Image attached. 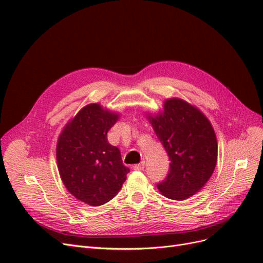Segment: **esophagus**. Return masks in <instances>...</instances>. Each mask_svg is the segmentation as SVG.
<instances>
[{
	"instance_id": "esophagus-1",
	"label": "esophagus",
	"mask_w": 263,
	"mask_h": 263,
	"mask_svg": "<svg viewBox=\"0 0 263 263\" xmlns=\"http://www.w3.org/2000/svg\"><path fill=\"white\" fill-rule=\"evenodd\" d=\"M144 168H145V161H141L140 163H138V164H135V165L133 166V169H134V170H136V171L144 170Z\"/></svg>"
}]
</instances>
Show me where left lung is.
Returning a JSON list of instances; mask_svg holds the SVG:
<instances>
[{"instance_id": "8db88e82", "label": "left lung", "mask_w": 263, "mask_h": 263, "mask_svg": "<svg viewBox=\"0 0 263 263\" xmlns=\"http://www.w3.org/2000/svg\"><path fill=\"white\" fill-rule=\"evenodd\" d=\"M148 121L170 160L166 178L158 183L165 197L183 201L200 192L217 162V139L211 122L184 100H165L163 110Z\"/></svg>"}]
</instances>
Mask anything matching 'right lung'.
<instances>
[{
    "instance_id": "add662e5",
    "label": "right lung",
    "mask_w": 263,
    "mask_h": 263,
    "mask_svg": "<svg viewBox=\"0 0 263 263\" xmlns=\"http://www.w3.org/2000/svg\"><path fill=\"white\" fill-rule=\"evenodd\" d=\"M118 117L93 103L79 110L58 138L55 156L60 178L69 192L87 205L100 206L112 200L129 172L121 151L107 141V132Z\"/></svg>"
}]
</instances>
